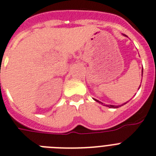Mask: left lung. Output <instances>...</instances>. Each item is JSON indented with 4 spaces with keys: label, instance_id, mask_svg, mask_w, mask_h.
I'll use <instances>...</instances> for the list:
<instances>
[{
    "label": "left lung",
    "instance_id": "8db88e82",
    "mask_svg": "<svg viewBox=\"0 0 156 156\" xmlns=\"http://www.w3.org/2000/svg\"><path fill=\"white\" fill-rule=\"evenodd\" d=\"M142 76H143V70H142ZM94 100H95L96 102H99V103H101V104L103 105V103H102V102H99L98 100H97V99H94ZM126 102H125V103H123V104H122V105H120V106H114V105H103V106L108 107H110V108H118V107H121V106H123V105L126 104Z\"/></svg>",
    "mask_w": 156,
    "mask_h": 156
}]
</instances>
